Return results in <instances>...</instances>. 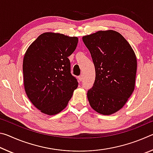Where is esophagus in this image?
I'll use <instances>...</instances> for the list:
<instances>
[{
    "mask_svg": "<svg viewBox=\"0 0 153 153\" xmlns=\"http://www.w3.org/2000/svg\"><path fill=\"white\" fill-rule=\"evenodd\" d=\"M78 79H79V80L80 82L82 81V79H83V76H82V75H80V76L78 77Z\"/></svg>",
    "mask_w": 153,
    "mask_h": 153,
    "instance_id": "34e87169",
    "label": "esophagus"
}]
</instances>
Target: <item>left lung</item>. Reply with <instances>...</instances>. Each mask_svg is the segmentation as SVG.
Instances as JSON below:
<instances>
[{
  "label": "left lung",
  "mask_w": 153,
  "mask_h": 153,
  "mask_svg": "<svg viewBox=\"0 0 153 153\" xmlns=\"http://www.w3.org/2000/svg\"><path fill=\"white\" fill-rule=\"evenodd\" d=\"M95 67L94 86L87 93L96 112L109 115L125 105L135 88L137 60L123 36L114 30L98 31L82 37Z\"/></svg>",
  "instance_id": "1"
}]
</instances>
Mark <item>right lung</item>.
Wrapping results in <instances>:
<instances>
[{
	"label": "right lung",
	"instance_id": "1",
	"mask_svg": "<svg viewBox=\"0 0 153 153\" xmlns=\"http://www.w3.org/2000/svg\"><path fill=\"white\" fill-rule=\"evenodd\" d=\"M77 37L45 32L31 44L23 61L24 88L41 113L56 115L65 108L78 82L70 73V56Z\"/></svg>",
	"mask_w": 153,
	"mask_h": 153
}]
</instances>
